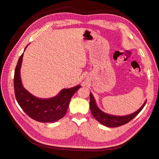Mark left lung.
I'll return each mask as SVG.
<instances>
[{"label": "left lung", "instance_id": "8db88e82", "mask_svg": "<svg viewBox=\"0 0 159 159\" xmlns=\"http://www.w3.org/2000/svg\"><path fill=\"white\" fill-rule=\"evenodd\" d=\"M146 102V100L145 101L144 104L142 105L141 107L138 109L136 111L131 113V114L121 116H113L105 113L102 110H101L99 107L97 106L94 97H93V94L90 92V109L92 115L100 124L107 126V127H119L120 125L127 124L128 122L134 119L142 111V109L144 107Z\"/></svg>", "mask_w": 159, "mask_h": 159}]
</instances>
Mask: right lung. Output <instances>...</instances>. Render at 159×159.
<instances>
[{"mask_svg":"<svg viewBox=\"0 0 159 159\" xmlns=\"http://www.w3.org/2000/svg\"><path fill=\"white\" fill-rule=\"evenodd\" d=\"M23 57V53L19 58L14 75L15 94L19 106L28 116L35 121L43 123L58 121L66 114L72 97L81 86L79 84L72 88L63 89L58 95L51 98L42 99L35 97L23 86L21 79Z\"/></svg>","mask_w":159,"mask_h":159,"instance_id":"right-lung-1","label":"right lung"}]
</instances>
